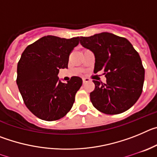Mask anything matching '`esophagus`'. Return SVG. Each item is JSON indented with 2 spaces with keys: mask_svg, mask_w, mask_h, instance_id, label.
Masks as SVG:
<instances>
[{
  "mask_svg": "<svg viewBox=\"0 0 157 157\" xmlns=\"http://www.w3.org/2000/svg\"><path fill=\"white\" fill-rule=\"evenodd\" d=\"M90 82V78H82V82L83 83H86Z\"/></svg>",
  "mask_w": 157,
  "mask_h": 157,
  "instance_id": "34e87169",
  "label": "esophagus"
}]
</instances>
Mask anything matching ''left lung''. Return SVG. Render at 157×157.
<instances>
[{
	"label": "left lung",
	"instance_id": "8db88e82",
	"mask_svg": "<svg viewBox=\"0 0 157 157\" xmlns=\"http://www.w3.org/2000/svg\"><path fill=\"white\" fill-rule=\"evenodd\" d=\"M80 44L94 52V73L104 71L106 83L94 80L90 93L94 108L108 115L128 110L138 101L143 88L145 69L139 54L125 37L103 32L80 37Z\"/></svg>",
	"mask_w": 157,
	"mask_h": 157
}]
</instances>
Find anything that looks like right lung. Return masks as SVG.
<instances>
[{"label":"right lung","instance_id":"obj_1","mask_svg":"<svg viewBox=\"0 0 157 157\" xmlns=\"http://www.w3.org/2000/svg\"><path fill=\"white\" fill-rule=\"evenodd\" d=\"M78 45V37L67 39L48 35L29 45L22 53L16 83L27 109L41 120H59L73 106L82 80L73 76L63 83L57 75L59 69L67 68L70 53Z\"/></svg>","mask_w":157,"mask_h":157}]
</instances>
